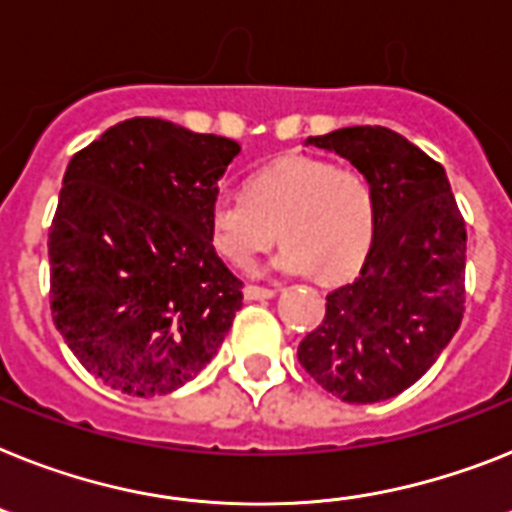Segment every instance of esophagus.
<instances>
[{
	"label": "esophagus",
	"instance_id": "obj_1",
	"mask_svg": "<svg viewBox=\"0 0 512 512\" xmlns=\"http://www.w3.org/2000/svg\"><path fill=\"white\" fill-rule=\"evenodd\" d=\"M243 295H246V301H269V298H274V290L259 285H246L243 287Z\"/></svg>",
	"mask_w": 512,
	"mask_h": 512
}]
</instances>
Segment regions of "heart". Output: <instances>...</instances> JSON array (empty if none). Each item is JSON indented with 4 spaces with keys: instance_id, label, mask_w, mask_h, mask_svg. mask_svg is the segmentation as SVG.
I'll return each mask as SVG.
<instances>
[{
    "instance_id": "1",
    "label": "heart",
    "mask_w": 512,
    "mask_h": 512,
    "mask_svg": "<svg viewBox=\"0 0 512 512\" xmlns=\"http://www.w3.org/2000/svg\"><path fill=\"white\" fill-rule=\"evenodd\" d=\"M377 209L369 180L353 167L285 154L251 177L248 193H222L211 204V246L225 261L248 266L285 240L272 269L340 280L356 272L374 240Z\"/></svg>"
}]
</instances>
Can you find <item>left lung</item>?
I'll return each instance as SVG.
<instances>
[{"label": "left lung", "instance_id": "left-lung-1", "mask_svg": "<svg viewBox=\"0 0 512 512\" xmlns=\"http://www.w3.org/2000/svg\"><path fill=\"white\" fill-rule=\"evenodd\" d=\"M371 185L377 225L361 272L327 295L298 361L345 403H379L424 377L458 332L466 303V222L445 167L379 125L311 135Z\"/></svg>", "mask_w": 512, "mask_h": 512}]
</instances>
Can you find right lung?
Here are the masks:
<instances>
[{"label":"right lung","mask_w":512,"mask_h":512,"mask_svg":"<svg viewBox=\"0 0 512 512\" xmlns=\"http://www.w3.org/2000/svg\"><path fill=\"white\" fill-rule=\"evenodd\" d=\"M240 154L156 117L117 122L70 159L49 230L52 316L112 390L154 398L214 358L243 306L209 211Z\"/></svg>","instance_id":"1"}]
</instances>
